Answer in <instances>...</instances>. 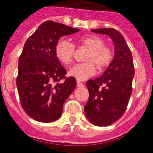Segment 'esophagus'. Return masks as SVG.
<instances>
[{
	"instance_id": "obj_1",
	"label": "esophagus",
	"mask_w": 153,
	"mask_h": 153,
	"mask_svg": "<svg viewBox=\"0 0 153 153\" xmlns=\"http://www.w3.org/2000/svg\"><path fill=\"white\" fill-rule=\"evenodd\" d=\"M76 86H77L78 88H83L84 87V84L83 83H81L80 81H77L76 82Z\"/></svg>"
}]
</instances>
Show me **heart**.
<instances>
[{"label": "heart", "instance_id": "b5f03b06", "mask_svg": "<svg viewBox=\"0 0 153 153\" xmlns=\"http://www.w3.org/2000/svg\"><path fill=\"white\" fill-rule=\"evenodd\" d=\"M82 45L90 49L86 57L88 62L79 63L74 65L69 69V76L77 80H84L93 76L96 73V66L100 69L107 67L113 59V53L110 49L104 46V40L94 35H88L79 39ZM74 45L66 39L62 38L58 40L55 47V54L62 64L69 65L73 62L74 55Z\"/></svg>", "mask_w": 153, "mask_h": 153}]
</instances>
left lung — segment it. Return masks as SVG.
Segmentation results:
<instances>
[{
  "label": "left lung",
  "instance_id": "left-lung-1",
  "mask_svg": "<svg viewBox=\"0 0 153 153\" xmlns=\"http://www.w3.org/2000/svg\"><path fill=\"white\" fill-rule=\"evenodd\" d=\"M91 31L107 35L114 44V58L104 74L86 83L89 91L84 106L86 117L95 126L106 127L118 120L127 108L134 76L133 58L124 37L117 30L102 28Z\"/></svg>",
  "mask_w": 153,
  "mask_h": 153
}]
</instances>
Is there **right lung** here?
Wrapping results in <instances>:
<instances>
[{
  "label": "right lung",
  "instance_id": "obj_1",
  "mask_svg": "<svg viewBox=\"0 0 153 153\" xmlns=\"http://www.w3.org/2000/svg\"><path fill=\"white\" fill-rule=\"evenodd\" d=\"M72 28L53 21L43 22L27 39L19 59L16 86L24 111L31 118L51 123L60 118L63 103L76 86L74 77L55 56V47L61 36L75 33ZM65 79L62 83L59 82Z\"/></svg>",
  "mask_w": 153,
  "mask_h": 153
}]
</instances>
